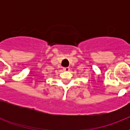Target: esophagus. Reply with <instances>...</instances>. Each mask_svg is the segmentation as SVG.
Wrapping results in <instances>:
<instances>
[{"mask_svg":"<svg viewBox=\"0 0 130 130\" xmlns=\"http://www.w3.org/2000/svg\"><path fill=\"white\" fill-rule=\"evenodd\" d=\"M63 70L65 71H69V67H63Z\"/></svg>","mask_w":130,"mask_h":130,"instance_id":"esophagus-1","label":"esophagus"}]
</instances>
